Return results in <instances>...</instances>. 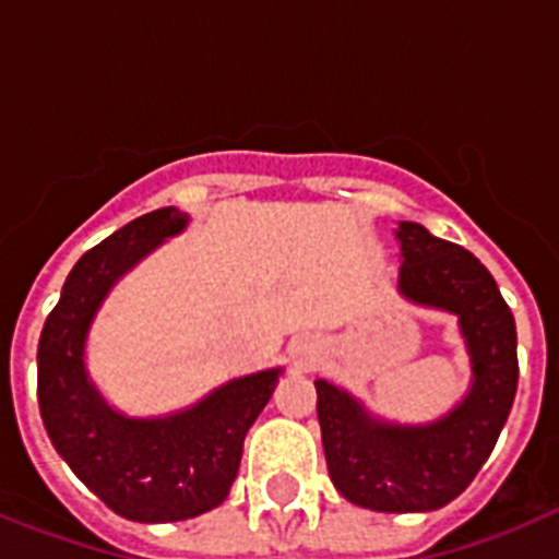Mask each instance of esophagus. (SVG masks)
<instances>
[{"label":"esophagus","mask_w":559,"mask_h":559,"mask_svg":"<svg viewBox=\"0 0 559 559\" xmlns=\"http://www.w3.org/2000/svg\"><path fill=\"white\" fill-rule=\"evenodd\" d=\"M299 358H305V360H308V353H299Z\"/></svg>","instance_id":"esophagus-1"}]
</instances>
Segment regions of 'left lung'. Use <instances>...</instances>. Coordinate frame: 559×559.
Returning a JSON list of instances; mask_svg holds the SVG:
<instances>
[{
  "label": "left lung",
  "instance_id": "8db88e82",
  "mask_svg": "<svg viewBox=\"0 0 559 559\" xmlns=\"http://www.w3.org/2000/svg\"><path fill=\"white\" fill-rule=\"evenodd\" d=\"M400 294L459 316L473 364L467 394L426 426L378 419L328 380H316L324 459L335 490L374 512H431L467 490L492 453L518 389L510 305L476 257L426 226L400 221Z\"/></svg>",
  "mask_w": 559,
  "mask_h": 559
}]
</instances>
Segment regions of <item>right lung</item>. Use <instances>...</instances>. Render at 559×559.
Returning a JSON list of instances; mask_svg holds the SVG:
<instances>
[{
  "label": "right lung",
  "mask_w": 559,
  "mask_h": 559,
  "mask_svg": "<svg viewBox=\"0 0 559 559\" xmlns=\"http://www.w3.org/2000/svg\"><path fill=\"white\" fill-rule=\"evenodd\" d=\"M187 215L153 210L75 263L38 341V408L63 462L108 510L170 523L215 510L243 456V439L283 369L235 378L185 412L136 419L114 412L86 374V335L114 283L179 235Z\"/></svg>",
  "instance_id": "right-lung-1"
}]
</instances>
